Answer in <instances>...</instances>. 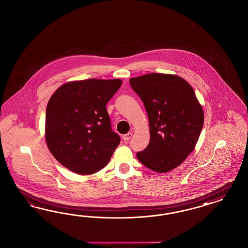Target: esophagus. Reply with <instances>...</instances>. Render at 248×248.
<instances>
[{"mask_svg": "<svg viewBox=\"0 0 248 248\" xmlns=\"http://www.w3.org/2000/svg\"><path fill=\"white\" fill-rule=\"evenodd\" d=\"M132 135H133L132 133H128L126 135H123V139H124L125 142H126V141H129V140H130V138L132 137Z\"/></svg>", "mask_w": 248, "mask_h": 248, "instance_id": "34e87169", "label": "esophagus"}]
</instances>
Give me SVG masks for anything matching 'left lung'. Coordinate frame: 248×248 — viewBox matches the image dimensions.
I'll list each match as a JSON object with an SVG mask.
<instances>
[{"label": "left lung", "instance_id": "1", "mask_svg": "<svg viewBox=\"0 0 248 248\" xmlns=\"http://www.w3.org/2000/svg\"><path fill=\"white\" fill-rule=\"evenodd\" d=\"M129 83L143 101L150 125L149 143L136 156L153 171H171L193 152L203 128L195 91L179 76L165 74L138 76Z\"/></svg>", "mask_w": 248, "mask_h": 248}]
</instances>
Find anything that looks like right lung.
<instances>
[{
	"instance_id": "right-lung-1",
	"label": "right lung",
	"mask_w": 248,
	"mask_h": 248,
	"mask_svg": "<svg viewBox=\"0 0 248 248\" xmlns=\"http://www.w3.org/2000/svg\"><path fill=\"white\" fill-rule=\"evenodd\" d=\"M122 85L120 79H88L64 83L50 98L45 139L55 159L78 174L100 171L120 143L106 105Z\"/></svg>"
}]
</instances>
